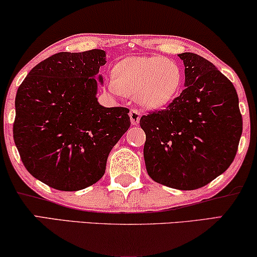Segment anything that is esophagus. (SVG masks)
I'll return each mask as SVG.
<instances>
[{
    "label": "esophagus",
    "instance_id": "34e87169",
    "mask_svg": "<svg viewBox=\"0 0 257 257\" xmlns=\"http://www.w3.org/2000/svg\"><path fill=\"white\" fill-rule=\"evenodd\" d=\"M130 118H131V122L132 125H138L139 121H140V112L138 110H135V108H132L131 111H130Z\"/></svg>",
    "mask_w": 257,
    "mask_h": 257
}]
</instances>
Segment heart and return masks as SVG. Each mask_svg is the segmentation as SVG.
<instances>
[{"label":"heart","instance_id":"1","mask_svg":"<svg viewBox=\"0 0 257 257\" xmlns=\"http://www.w3.org/2000/svg\"><path fill=\"white\" fill-rule=\"evenodd\" d=\"M182 83L178 64L163 56H136L117 63L110 89L115 94H135L143 107L166 106L177 96Z\"/></svg>","mask_w":257,"mask_h":257}]
</instances>
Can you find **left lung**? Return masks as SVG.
I'll return each mask as SVG.
<instances>
[{
  "label": "left lung",
  "instance_id": "left-lung-1",
  "mask_svg": "<svg viewBox=\"0 0 257 257\" xmlns=\"http://www.w3.org/2000/svg\"><path fill=\"white\" fill-rule=\"evenodd\" d=\"M185 90L165 110L140 118L144 159L158 184L181 191L203 187L233 163L242 115L233 83L193 52L179 54Z\"/></svg>",
  "mask_w": 257,
  "mask_h": 257
}]
</instances>
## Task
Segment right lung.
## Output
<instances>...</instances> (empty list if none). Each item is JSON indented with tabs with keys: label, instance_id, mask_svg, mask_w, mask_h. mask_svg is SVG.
I'll return each instance as SVG.
<instances>
[{
	"label": "right lung",
	"instance_id": "1",
	"mask_svg": "<svg viewBox=\"0 0 257 257\" xmlns=\"http://www.w3.org/2000/svg\"><path fill=\"white\" fill-rule=\"evenodd\" d=\"M105 63L100 49L58 52L31 69L17 90L15 145L28 172L52 188L73 192L96 184L131 125L128 108L98 103Z\"/></svg>",
	"mask_w": 257,
	"mask_h": 257
}]
</instances>
